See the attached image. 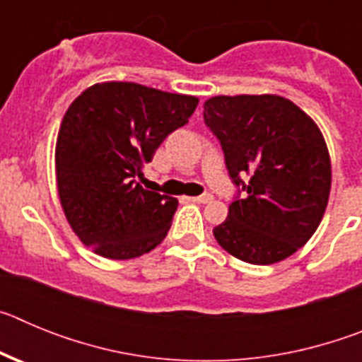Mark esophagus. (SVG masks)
<instances>
[{"mask_svg": "<svg viewBox=\"0 0 362 362\" xmlns=\"http://www.w3.org/2000/svg\"><path fill=\"white\" fill-rule=\"evenodd\" d=\"M212 199H214V196H210V194H203V196L190 197V201H194V203H201V204L212 203Z\"/></svg>", "mask_w": 362, "mask_h": 362, "instance_id": "obj_1", "label": "esophagus"}]
</instances>
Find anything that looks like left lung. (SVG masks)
I'll return each mask as SVG.
<instances>
[{
    "instance_id": "8db88e82",
    "label": "left lung",
    "mask_w": 362,
    "mask_h": 362,
    "mask_svg": "<svg viewBox=\"0 0 362 362\" xmlns=\"http://www.w3.org/2000/svg\"><path fill=\"white\" fill-rule=\"evenodd\" d=\"M203 107L230 177L246 192L230 204L214 238L245 263H279L308 243L325 216L332 163L322 132L276 94L214 95ZM245 173L248 185L238 179Z\"/></svg>"
}]
</instances>
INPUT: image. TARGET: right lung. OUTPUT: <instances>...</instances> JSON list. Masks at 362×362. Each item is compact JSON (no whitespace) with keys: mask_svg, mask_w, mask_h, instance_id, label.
Segmentation results:
<instances>
[{"mask_svg":"<svg viewBox=\"0 0 362 362\" xmlns=\"http://www.w3.org/2000/svg\"><path fill=\"white\" fill-rule=\"evenodd\" d=\"M197 103L196 95L129 81L95 83L74 99L57 132V196L70 228L92 252L123 261L166 238L177 199L146 190L136 177Z\"/></svg>","mask_w":362,"mask_h":362,"instance_id":"add662e5","label":"right lung"}]
</instances>
